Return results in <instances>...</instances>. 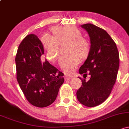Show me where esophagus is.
Listing matches in <instances>:
<instances>
[{"label":"esophagus","instance_id":"esophagus-1","mask_svg":"<svg viewBox=\"0 0 129 129\" xmlns=\"http://www.w3.org/2000/svg\"><path fill=\"white\" fill-rule=\"evenodd\" d=\"M72 76H64V79H65V81H68V80H70L72 79Z\"/></svg>","mask_w":129,"mask_h":129}]
</instances>
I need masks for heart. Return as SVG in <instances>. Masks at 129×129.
<instances>
[{"mask_svg":"<svg viewBox=\"0 0 129 129\" xmlns=\"http://www.w3.org/2000/svg\"><path fill=\"white\" fill-rule=\"evenodd\" d=\"M53 36L44 34L42 41L47 50V56L50 61H55L59 55V44L67 42L66 55L59 59V65L63 71L73 74L80 63V57L84 58L90 51V43L82 36L81 31L74 26H55L52 28Z\"/></svg>","mask_w":129,"mask_h":129,"instance_id":"heart-1","label":"heart"}]
</instances>
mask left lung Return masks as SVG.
<instances>
[{
	"mask_svg": "<svg viewBox=\"0 0 129 129\" xmlns=\"http://www.w3.org/2000/svg\"><path fill=\"white\" fill-rule=\"evenodd\" d=\"M81 27L88 33L90 48L86 60L79 73L90 75L77 91V100L87 107L103 103L110 95L116 82L119 66V55L116 43L103 29L87 23Z\"/></svg>",
	"mask_w": 129,
	"mask_h": 129,
	"instance_id": "1",
	"label": "left lung"
}]
</instances>
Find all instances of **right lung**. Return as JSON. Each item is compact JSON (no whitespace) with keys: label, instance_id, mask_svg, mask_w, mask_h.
<instances>
[{"label":"right lung","instance_id":"obj_1","mask_svg":"<svg viewBox=\"0 0 129 129\" xmlns=\"http://www.w3.org/2000/svg\"><path fill=\"white\" fill-rule=\"evenodd\" d=\"M44 54L39 39L29 34L21 42L15 58L16 78L21 89L31 105L39 108L55 102L64 80V74L47 59L42 63L41 56Z\"/></svg>","mask_w":129,"mask_h":129}]
</instances>
